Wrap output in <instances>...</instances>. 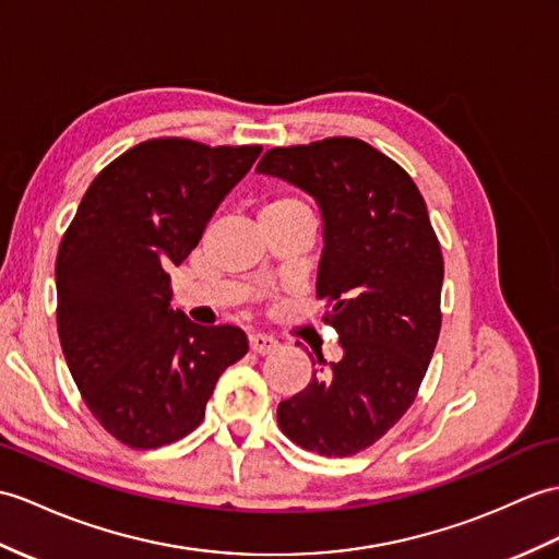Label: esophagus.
Here are the masks:
<instances>
[{
    "mask_svg": "<svg viewBox=\"0 0 559 559\" xmlns=\"http://www.w3.org/2000/svg\"><path fill=\"white\" fill-rule=\"evenodd\" d=\"M248 341H250V349L257 355H271L278 349V341L271 338L266 333H252Z\"/></svg>",
    "mask_w": 559,
    "mask_h": 559,
    "instance_id": "obj_1",
    "label": "esophagus"
}]
</instances>
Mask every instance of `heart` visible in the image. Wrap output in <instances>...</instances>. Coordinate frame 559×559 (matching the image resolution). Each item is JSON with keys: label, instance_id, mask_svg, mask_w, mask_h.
<instances>
[{"label": "heart", "instance_id": "b5f03b06", "mask_svg": "<svg viewBox=\"0 0 559 559\" xmlns=\"http://www.w3.org/2000/svg\"><path fill=\"white\" fill-rule=\"evenodd\" d=\"M293 212H307V206L295 198H278V200L269 202L264 206L262 216H266V214H293Z\"/></svg>", "mask_w": 559, "mask_h": 559}]
</instances>
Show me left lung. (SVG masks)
I'll list each match as a JSON object with an SVG mask.
<instances>
[{
	"instance_id": "left-lung-1",
	"label": "left lung",
	"mask_w": 559,
	"mask_h": 559,
	"mask_svg": "<svg viewBox=\"0 0 559 559\" xmlns=\"http://www.w3.org/2000/svg\"><path fill=\"white\" fill-rule=\"evenodd\" d=\"M257 174L307 192L321 214L317 297L338 333L329 361L278 405L293 443L349 457L400 421L417 395L440 333L443 254L426 202L402 168L357 138L274 147Z\"/></svg>"
}]
</instances>
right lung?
<instances>
[{
  "label": "right lung",
  "mask_w": 559,
  "mask_h": 559,
  "mask_svg": "<svg viewBox=\"0 0 559 559\" xmlns=\"http://www.w3.org/2000/svg\"><path fill=\"white\" fill-rule=\"evenodd\" d=\"M262 147L140 142L90 183L57 254V326L85 405L131 448H162L204 417L218 376L248 353L236 326L171 309L168 271Z\"/></svg>",
  "instance_id": "obj_1"
}]
</instances>
